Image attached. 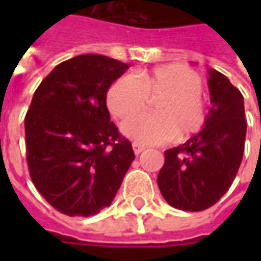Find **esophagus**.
Here are the masks:
<instances>
[{"label":"esophagus","instance_id":"obj_1","mask_svg":"<svg viewBox=\"0 0 261 261\" xmlns=\"http://www.w3.org/2000/svg\"><path fill=\"white\" fill-rule=\"evenodd\" d=\"M132 148H134V152H135L136 155H138V154H141V152L145 149V146L141 145V144H138V142H134V144H132Z\"/></svg>","mask_w":261,"mask_h":261}]
</instances>
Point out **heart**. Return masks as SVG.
Instances as JSON below:
<instances>
[{
	"label": "heart",
	"mask_w": 261,
	"mask_h": 261,
	"mask_svg": "<svg viewBox=\"0 0 261 261\" xmlns=\"http://www.w3.org/2000/svg\"><path fill=\"white\" fill-rule=\"evenodd\" d=\"M203 83L193 69L185 65H164L138 74L117 78L107 91L110 113L123 119L142 110L148 97L154 100L155 113H142L122 123V132L142 145H155L171 139L178 132L187 138L202 130L206 107L202 100Z\"/></svg>",
	"instance_id": "b5f03b06"
}]
</instances>
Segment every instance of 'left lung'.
I'll return each instance as SVG.
<instances>
[{"label": "left lung", "mask_w": 261, "mask_h": 261, "mask_svg": "<svg viewBox=\"0 0 261 261\" xmlns=\"http://www.w3.org/2000/svg\"><path fill=\"white\" fill-rule=\"evenodd\" d=\"M212 107L200 132L183 145L164 151L156 183L175 209L205 211L225 195L244 154L247 122L244 98L224 74L209 69Z\"/></svg>", "instance_id": "obj_1"}]
</instances>
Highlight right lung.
<instances>
[{
    "instance_id": "right-lung-1",
    "label": "right lung",
    "mask_w": 261,
    "mask_h": 261,
    "mask_svg": "<svg viewBox=\"0 0 261 261\" xmlns=\"http://www.w3.org/2000/svg\"><path fill=\"white\" fill-rule=\"evenodd\" d=\"M127 68L109 56H75L56 65L33 94L24 119L29 173L61 214L91 216L110 206L135 160L106 106Z\"/></svg>"
}]
</instances>
